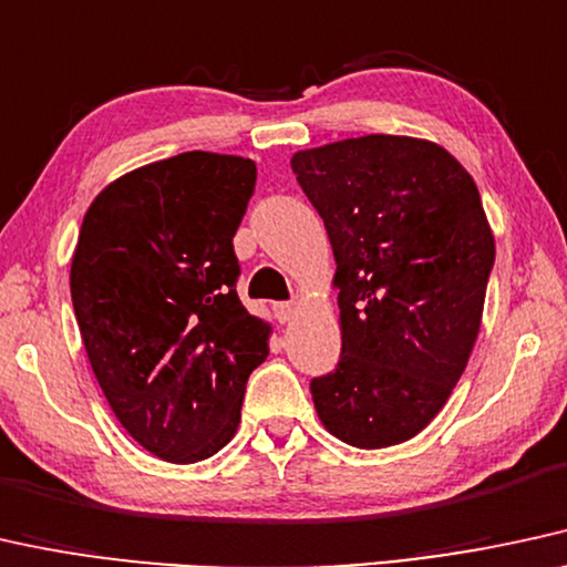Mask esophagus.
I'll return each mask as SVG.
<instances>
[{
	"instance_id": "1",
	"label": "esophagus",
	"mask_w": 567,
	"mask_h": 567,
	"mask_svg": "<svg viewBox=\"0 0 567 567\" xmlns=\"http://www.w3.org/2000/svg\"><path fill=\"white\" fill-rule=\"evenodd\" d=\"M292 313H296V303H275V319L279 324H288Z\"/></svg>"
}]
</instances>
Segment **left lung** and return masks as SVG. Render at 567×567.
I'll list each match as a JSON object with an SVG mask.
<instances>
[{
	"instance_id": "1",
	"label": "left lung",
	"mask_w": 567,
	"mask_h": 567,
	"mask_svg": "<svg viewBox=\"0 0 567 567\" xmlns=\"http://www.w3.org/2000/svg\"><path fill=\"white\" fill-rule=\"evenodd\" d=\"M290 164L340 288V361L311 379L321 424L361 450L411 440L447 403L482 324L494 238L476 183L405 135L337 141Z\"/></svg>"
}]
</instances>
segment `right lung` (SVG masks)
<instances>
[{
  "label": "right lung",
  "instance_id": "add662e5",
  "mask_svg": "<svg viewBox=\"0 0 567 567\" xmlns=\"http://www.w3.org/2000/svg\"><path fill=\"white\" fill-rule=\"evenodd\" d=\"M254 188L250 159L185 152L106 185L83 217L70 292L85 353L120 424L162 461L219 453L269 353L235 290Z\"/></svg>",
  "mask_w": 567,
  "mask_h": 567
}]
</instances>
